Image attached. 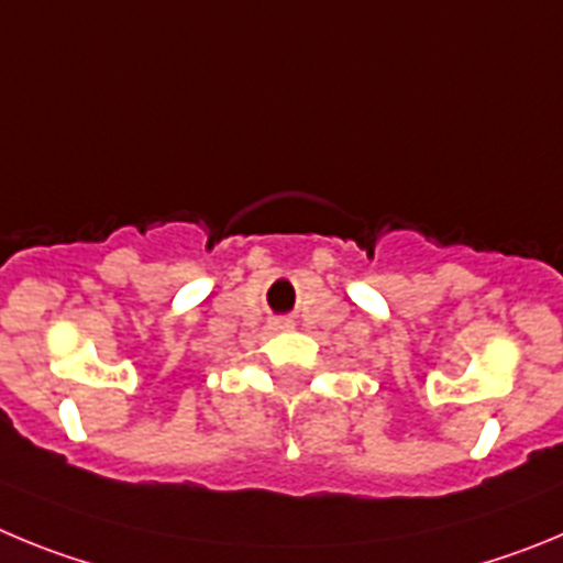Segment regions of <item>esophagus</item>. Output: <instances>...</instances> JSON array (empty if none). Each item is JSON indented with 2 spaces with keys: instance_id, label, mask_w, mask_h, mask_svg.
<instances>
[{
  "instance_id": "34e87169",
  "label": "esophagus",
  "mask_w": 563,
  "mask_h": 563,
  "mask_svg": "<svg viewBox=\"0 0 563 563\" xmlns=\"http://www.w3.org/2000/svg\"><path fill=\"white\" fill-rule=\"evenodd\" d=\"M272 331H288V328H294V319H288V317H277V319H272Z\"/></svg>"
}]
</instances>
